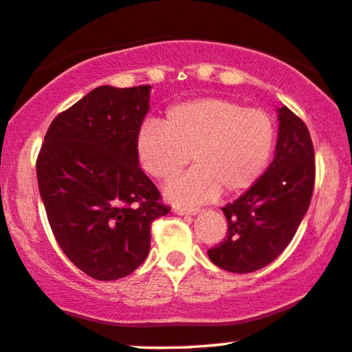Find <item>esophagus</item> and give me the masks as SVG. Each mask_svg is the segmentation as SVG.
I'll return each mask as SVG.
<instances>
[{
	"mask_svg": "<svg viewBox=\"0 0 352 352\" xmlns=\"http://www.w3.org/2000/svg\"><path fill=\"white\" fill-rule=\"evenodd\" d=\"M173 213L182 214V217H188V214L198 213V208H192V206H173Z\"/></svg>",
	"mask_w": 352,
	"mask_h": 352,
	"instance_id": "obj_1",
	"label": "esophagus"
}]
</instances>
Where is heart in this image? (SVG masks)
<instances>
[{
  "mask_svg": "<svg viewBox=\"0 0 352 352\" xmlns=\"http://www.w3.org/2000/svg\"><path fill=\"white\" fill-rule=\"evenodd\" d=\"M272 118L228 98H197L167 108L164 126L144 122L135 157L155 180L175 177L188 159L192 170L165 188L168 200L198 203L239 193L261 177L274 149Z\"/></svg>",
  "mask_w": 352,
  "mask_h": 352,
  "instance_id": "b5f03b06",
  "label": "heart"
}]
</instances>
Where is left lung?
<instances>
[{
    "mask_svg": "<svg viewBox=\"0 0 352 352\" xmlns=\"http://www.w3.org/2000/svg\"><path fill=\"white\" fill-rule=\"evenodd\" d=\"M275 157L238 200L223 206L226 238L208 249L214 265L249 274L277 259L294 239L315 187V151L305 122L287 107L277 109Z\"/></svg>",
    "mask_w": 352,
    "mask_h": 352,
    "instance_id": "left-lung-1",
    "label": "left lung"
}]
</instances>
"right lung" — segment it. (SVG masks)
Segmentation results:
<instances>
[{
    "mask_svg": "<svg viewBox=\"0 0 352 352\" xmlns=\"http://www.w3.org/2000/svg\"><path fill=\"white\" fill-rule=\"evenodd\" d=\"M151 85H103L55 116L37 155V184L58 245L96 280H118L146 261L151 224L170 211L139 167L135 135Z\"/></svg>",
    "mask_w": 352,
    "mask_h": 352,
    "instance_id": "right-lung-1",
    "label": "right lung"
}]
</instances>
